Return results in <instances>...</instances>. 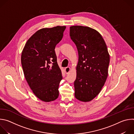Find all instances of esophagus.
I'll return each instance as SVG.
<instances>
[{"instance_id":"1","label":"esophagus","mask_w":134,"mask_h":134,"mask_svg":"<svg viewBox=\"0 0 134 134\" xmlns=\"http://www.w3.org/2000/svg\"><path fill=\"white\" fill-rule=\"evenodd\" d=\"M70 70V68L69 67H67L65 68V71L66 74H68Z\"/></svg>"}]
</instances>
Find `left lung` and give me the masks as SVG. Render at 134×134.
Wrapping results in <instances>:
<instances>
[{
	"label": "left lung",
	"instance_id": "left-lung-1",
	"mask_svg": "<svg viewBox=\"0 0 134 134\" xmlns=\"http://www.w3.org/2000/svg\"><path fill=\"white\" fill-rule=\"evenodd\" d=\"M70 36L79 53L75 97L81 101L88 102L97 96L104 85L110 55L102 36L94 29L72 26Z\"/></svg>",
	"mask_w": 134,
	"mask_h": 134
}]
</instances>
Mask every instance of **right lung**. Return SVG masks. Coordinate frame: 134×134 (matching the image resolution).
Wrapping results in <instances>:
<instances>
[{
  "label": "right lung",
  "mask_w": 134,
  "mask_h": 134,
  "mask_svg": "<svg viewBox=\"0 0 134 134\" xmlns=\"http://www.w3.org/2000/svg\"><path fill=\"white\" fill-rule=\"evenodd\" d=\"M65 29V26H57L38 30L27 40L22 52L25 78L35 96L44 102L54 101L59 96L63 77L54 49Z\"/></svg>",
  "instance_id": "obj_1"
}]
</instances>
